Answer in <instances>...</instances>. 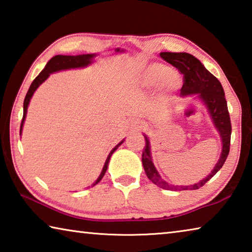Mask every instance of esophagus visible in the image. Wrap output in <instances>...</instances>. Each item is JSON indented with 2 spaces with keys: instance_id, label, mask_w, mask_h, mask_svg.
<instances>
[{
  "instance_id": "obj_1",
  "label": "esophagus",
  "mask_w": 252,
  "mask_h": 252,
  "mask_svg": "<svg viewBox=\"0 0 252 252\" xmlns=\"http://www.w3.org/2000/svg\"><path fill=\"white\" fill-rule=\"evenodd\" d=\"M142 126H143L142 121L138 120V119H132V120L130 121V129H132V130H139V129H141Z\"/></svg>"
}]
</instances>
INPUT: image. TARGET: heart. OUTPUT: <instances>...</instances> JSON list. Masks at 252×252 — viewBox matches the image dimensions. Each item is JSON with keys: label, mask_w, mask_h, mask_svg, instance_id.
<instances>
[{"label": "heart", "mask_w": 252, "mask_h": 252, "mask_svg": "<svg viewBox=\"0 0 252 252\" xmlns=\"http://www.w3.org/2000/svg\"><path fill=\"white\" fill-rule=\"evenodd\" d=\"M182 83L181 76L174 73L169 66L153 63L147 66L140 75L139 84L146 89H155L162 85L168 93L177 91Z\"/></svg>", "instance_id": "heart-1"}]
</instances>
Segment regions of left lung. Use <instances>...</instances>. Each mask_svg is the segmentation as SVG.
<instances>
[{"instance_id": "8db88e82", "label": "left lung", "mask_w": 252, "mask_h": 252, "mask_svg": "<svg viewBox=\"0 0 252 252\" xmlns=\"http://www.w3.org/2000/svg\"><path fill=\"white\" fill-rule=\"evenodd\" d=\"M160 57L183 74V87L180 94L182 96L197 95L198 99L206 106L211 121L219 132L222 149L218 162L211 173L202 180L191 186H173L170 185L158 172L151 157V147L149 138L144 134L146 147L142 152V164L147 177L158 187L165 190L180 191V190H197L210 180L215 174L222 168L224 161L227 160L230 150V136H231V122L228 112L227 101L224 97V91L219 80L211 74L199 60L192 54L186 52H161Z\"/></svg>"}]
</instances>
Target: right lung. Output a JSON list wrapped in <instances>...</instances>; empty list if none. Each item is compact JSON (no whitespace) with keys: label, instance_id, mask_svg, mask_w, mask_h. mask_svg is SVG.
Instances as JSON below:
<instances>
[{"label":"right lung","instance_id":"right-lung-1","mask_svg":"<svg viewBox=\"0 0 252 252\" xmlns=\"http://www.w3.org/2000/svg\"><path fill=\"white\" fill-rule=\"evenodd\" d=\"M116 52H125V50H121L120 48H117ZM96 53H92V54H79V55H55L50 61L46 63V65L43 70L41 71V73L36 76L32 84L30 85V89L25 95L24 99V103H23V119H22V123H21V129H20V135L22 134V130H23V125L25 121V118H27V112H28V106L30 104V101H31V97L33 96L34 92L36 91V89L40 87V85L44 82V81L49 78L51 73H54V72H59V71H64V70H71V69H80V67H85L88 65H90L93 63V60L96 57ZM125 142V139L122 141L119 142L116 147H114L111 152L109 153L108 158H106L105 163L103 165V169L100 173L99 178L92 183L91 187H94L101 181V179L103 178L105 174L106 169H108L109 165V161L111 156L113 155V152L117 150V149L121 146V144Z\"/></svg>","mask_w":252,"mask_h":252}]
</instances>
